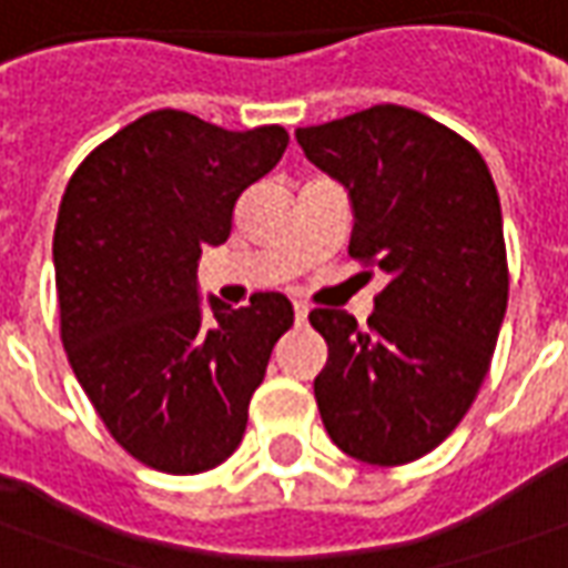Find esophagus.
I'll list each match as a JSON object with an SVG mask.
<instances>
[{
    "mask_svg": "<svg viewBox=\"0 0 568 568\" xmlns=\"http://www.w3.org/2000/svg\"><path fill=\"white\" fill-rule=\"evenodd\" d=\"M293 315H296V324H303L308 318V306L303 303V300H296V303H293Z\"/></svg>",
    "mask_w": 568,
    "mask_h": 568,
    "instance_id": "34e87169",
    "label": "esophagus"
}]
</instances>
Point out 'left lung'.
Returning a JSON list of instances; mask_svg holds the SVG:
<instances>
[{
  "instance_id": "obj_1",
  "label": "left lung",
  "mask_w": 568,
  "mask_h": 568,
  "mask_svg": "<svg viewBox=\"0 0 568 568\" xmlns=\"http://www.w3.org/2000/svg\"><path fill=\"white\" fill-rule=\"evenodd\" d=\"M306 158L349 191V256L389 284L358 327L315 308L324 429L355 460L398 467L452 436L486 381L507 312L498 187L457 132L402 104L296 129Z\"/></svg>"
}]
</instances>
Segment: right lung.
Returning <instances> with one entry per match:
<instances>
[{
    "instance_id": "right-lung-1",
    "label": "right lung",
    "mask_w": 568,
    "mask_h": 568,
    "mask_svg": "<svg viewBox=\"0 0 568 568\" xmlns=\"http://www.w3.org/2000/svg\"><path fill=\"white\" fill-rule=\"evenodd\" d=\"M287 142L281 126L229 132L151 111L98 144L61 197V343L108 433L160 473L191 476L234 455L291 331L284 293H253L244 308L210 296V315L197 293L201 246L229 241L234 203Z\"/></svg>"
}]
</instances>
